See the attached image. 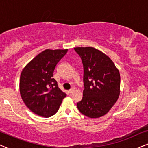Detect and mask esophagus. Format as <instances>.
Here are the masks:
<instances>
[{
    "label": "esophagus",
    "mask_w": 148,
    "mask_h": 148,
    "mask_svg": "<svg viewBox=\"0 0 148 148\" xmlns=\"http://www.w3.org/2000/svg\"><path fill=\"white\" fill-rule=\"evenodd\" d=\"M74 91V88H72L71 89L69 90V92H70V93H72Z\"/></svg>",
    "instance_id": "esophagus-1"
}]
</instances>
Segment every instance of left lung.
I'll return each mask as SVG.
<instances>
[{
	"instance_id": "8db88e82",
	"label": "left lung",
	"mask_w": 148,
	"mask_h": 148,
	"mask_svg": "<svg viewBox=\"0 0 148 148\" xmlns=\"http://www.w3.org/2000/svg\"><path fill=\"white\" fill-rule=\"evenodd\" d=\"M83 64L84 90L77 103L80 113L95 119L107 114L120 95L119 71L109 57L93 47H76Z\"/></svg>"
}]
</instances>
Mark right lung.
Listing matches in <instances>:
<instances>
[{
	"label": "right lung",
	"mask_w": 148,
	"mask_h": 148,
	"mask_svg": "<svg viewBox=\"0 0 148 148\" xmlns=\"http://www.w3.org/2000/svg\"><path fill=\"white\" fill-rule=\"evenodd\" d=\"M68 49H46L23 69L19 80V90L25 106L34 114L50 117L58 111L66 94L59 88L53 78L56 65Z\"/></svg>",
	"instance_id": "right-lung-1"
}]
</instances>
